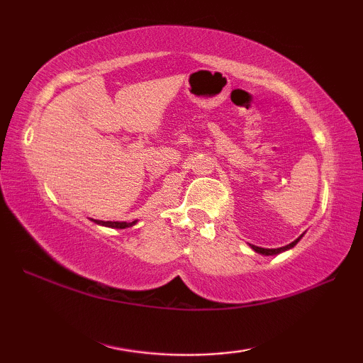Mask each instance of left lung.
Returning a JSON list of instances; mask_svg holds the SVG:
<instances>
[{"mask_svg": "<svg viewBox=\"0 0 363 363\" xmlns=\"http://www.w3.org/2000/svg\"><path fill=\"white\" fill-rule=\"evenodd\" d=\"M304 235V233H303ZM303 235H299L296 240L294 242H291L290 245H286V247H281V248H261V247H256V245H250L251 248H253L256 253H259V255H264V256H275V255H280V253H284V251H288V250H291L294 245H296L301 238H303Z\"/></svg>", "mask_w": 363, "mask_h": 363, "instance_id": "8db88e82", "label": "left lung"}]
</instances>
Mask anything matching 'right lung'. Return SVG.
<instances>
[{"mask_svg":"<svg viewBox=\"0 0 363 363\" xmlns=\"http://www.w3.org/2000/svg\"><path fill=\"white\" fill-rule=\"evenodd\" d=\"M93 220L96 224L112 227V229H126V227H133L138 223V220H133V223H118V220H97V219H93Z\"/></svg>","mask_w":363,"mask_h":363,"instance_id":"right-lung-1","label":"right lung"}]
</instances>
